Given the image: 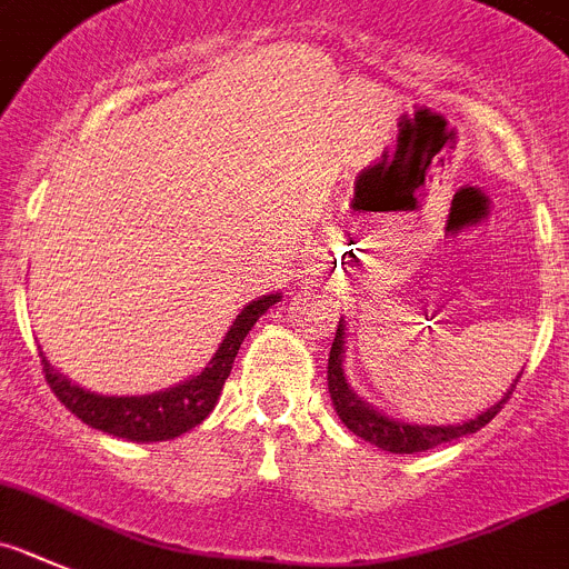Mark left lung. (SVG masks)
I'll list each match as a JSON object with an SVG mask.
<instances>
[{"instance_id": "left-lung-1", "label": "left lung", "mask_w": 569, "mask_h": 569, "mask_svg": "<svg viewBox=\"0 0 569 569\" xmlns=\"http://www.w3.org/2000/svg\"><path fill=\"white\" fill-rule=\"evenodd\" d=\"M521 377V373H519ZM505 391V397L499 402H493L490 408H485L479 417L468 419V422H457V425H417V422H406V419L388 417V413L377 411L371 402H366L362 397H357V391L348 386L346 377V322L340 320L337 326L335 342H331L329 351V393L331 402H335L337 417L342 419L348 431L357 433L366 442L377 445V448L388 450V453H419V450L437 448V445L450 442V439L468 437V433H476L479 428L490 422L496 413L501 411V406L508 402L510 393H513L516 382Z\"/></svg>"}]
</instances>
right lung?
Listing matches in <instances>:
<instances>
[{"mask_svg": "<svg viewBox=\"0 0 569 569\" xmlns=\"http://www.w3.org/2000/svg\"><path fill=\"white\" fill-rule=\"evenodd\" d=\"M280 297H283V291H272V295L254 297L252 303L243 306L212 360L207 362V368H201L178 386L163 388V391L138 393V397H107L99 391H87V388L68 380L61 371H56L48 357L42 355L44 380L61 399V406L90 428H99V431L127 439V442H167V439L192 431L212 413V408L221 399L223 382L232 371L240 342L247 340L260 315L280 303Z\"/></svg>", "mask_w": 569, "mask_h": 569, "instance_id": "obj_1", "label": "right lung"}]
</instances>
